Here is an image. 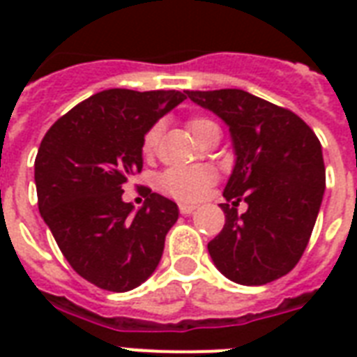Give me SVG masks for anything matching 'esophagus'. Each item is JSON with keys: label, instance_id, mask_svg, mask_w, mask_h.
<instances>
[{"label": "esophagus", "instance_id": "obj_1", "mask_svg": "<svg viewBox=\"0 0 357 357\" xmlns=\"http://www.w3.org/2000/svg\"><path fill=\"white\" fill-rule=\"evenodd\" d=\"M196 209H198V206H195V204H181V206H179L181 215H190V213H195Z\"/></svg>", "mask_w": 357, "mask_h": 357}]
</instances>
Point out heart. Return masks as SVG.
<instances>
[{"label": "heart", "instance_id": "b5f03b06", "mask_svg": "<svg viewBox=\"0 0 357 357\" xmlns=\"http://www.w3.org/2000/svg\"><path fill=\"white\" fill-rule=\"evenodd\" d=\"M211 126H217V123L207 119H192L189 122L190 133L195 135L196 140ZM157 139H159V128L155 126L142 139V153L144 155H151L155 151ZM215 179H217V172L211 167H206V165H196V167L187 168H168L159 178V189L165 195L176 198V200L195 202L204 196V192L215 183Z\"/></svg>", "mask_w": 357, "mask_h": 357}]
</instances>
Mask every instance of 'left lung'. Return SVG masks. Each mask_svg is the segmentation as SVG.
<instances>
[{
	"instance_id": "8db88e82",
	"label": "left lung",
	"mask_w": 357,
	"mask_h": 357,
	"mask_svg": "<svg viewBox=\"0 0 357 357\" xmlns=\"http://www.w3.org/2000/svg\"><path fill=\"white\" fill-rule=\"evenodd\" d=\"M229 128L235 165L220 204L226 224L207 244L213 263L241 285H265L304 254L326 189L322 146L304 120L246 91H187ZM244 199L249 209L236 213Z\"/></svg>"
}]
</instances>
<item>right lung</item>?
I'll return each instance as SVG.
<instances>
[{
	"label": "right lung",
	"instance_id": "obj_1",
	"mask_svg": "<svg viewBox=\"0 0 357 357\" xmlns=\"http://www.w3.org/2000/svg\"><path fill=\"white\" fill-rule=\"evenodd\" d=\"M178 91L109 89L53 123L35 159L38 211L72 268L114 293L155 272L179 217L176 202L151 192L135 209L123 187L142 170V139L185 100Z\"/></svg>",
	"mask_w": 357,
	"mask_h": 357
}]
</instances>
